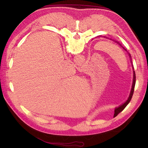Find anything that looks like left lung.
Wrapping results in <instances>:
<instances>
[{"label":"left lung","mask_w":148,"mask_h":148,"mask_svg":"<svg viewBox=\"0 0 148 148\" xmlns=\"http://www.w3.org/2000/svg\"><path fill=\"white\" fill-rule=\"evenodd\" d=\"M99 37H101V36H99ZM113 40V41H114V42H115L116 43H117L119 46L121 47V48L125 50V51H127V50L126 49H125V48H124V47L121 45V44H120V43H119V42H118V41H116V40ZM127 53H128V52H127ZM128 55H129V57H130V61H131V64H132V56H131V55H130V54L129 53H128ZM132 67H133V70H134V67H133V65H132ZM133 74H134V76H133V83H132V89H131V91H130V93L129 97H128V99H127V101L125 102L124 103H123L122 105H121L120 106H119L118 108H115V109H114V117H116V116H117L119 112H121L123 111V109L125 108V107H126V106L128 104V103H129L131 99H132V95H133V94H134V88H135V85H136V73H135V71H133Z\"/></svg>","instance_id":"8db88e82"}]
</instances>
